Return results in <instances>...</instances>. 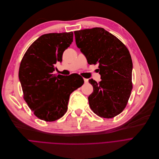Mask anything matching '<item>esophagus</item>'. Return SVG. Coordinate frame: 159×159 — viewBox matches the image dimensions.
I'll return each instance as SVG.
<instances>
[{"label":"esophagus","instance_id":"1","mask_svg":"<svg viewBox=\"0 0 159 159\" xmlns=\"http://www.w3.org/2000/svg\"><path fill=\"white\" fill-rule=\"evenodd\" d=\"M84 83H87L88 82V80L86 79V78H84Z\"/></svg>","mask_w":159,"mask_h":159}]
</instances>
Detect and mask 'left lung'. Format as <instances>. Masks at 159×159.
<instances>
[{
	"instance_id": "left-lung-1",
	"label": "left lung",
	"mask_w": 159,
	"mask_h": 159,
	"mask_svg": "<svg viewBox=\"0 0 159 159\" xmlns=\"http://www.w3.org/2000/svg\"><path fill=\"white\" fill-rule=\"evenodd\" d=\"M76 44L89 65L99 63L102 81L89 80L93 92L88 97L92 111L99 116L113 118L125 108L132 89L133 63L126 47L102 27L74 32Z\"/></svg>"
}]
</instances>
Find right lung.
I'll return each mask as SVG.
<instances>
[{
  "mask_svg": "<svg viewBox=\"0 0 159 159\" xmlns=\"http://www.w3.org/2000/svg\"><path fill=\"white\" fill-rule=\"evenodd\" d=\"M73 32L42 35L28 48L19 71L24 98L39 119L53 121L64 115L71 93L84 83L83 78L53 75L54 65L62 61L73 42Z\"/></svg>",
  "mask_w": 159,
  "mask_h": 159,
  "instance_id": "obj_1",
  "label": "right lung"
}]
</instances>
